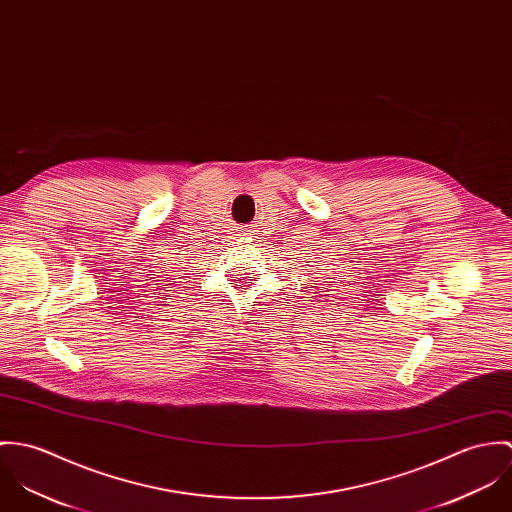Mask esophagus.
Segmentation results:
<instances>
[{
    "instance_id": "esophagus-1",
    "label": "esophagus",
    "mask_w": 512,
    "mask_h": 512,
    "mask_svg": "<svg viewBox=\"0 0 512 512\" xmlns=\"http://www.w3.org/2000/svg\"><path fill=\"white\" fill-rule=\"evenodd\" d=\"M239 231H241V229H239ZM241 235H251V229L243 228V231H241Z\"/></svg>"
}]
</instances>
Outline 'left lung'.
<instances>
[{"instance_id":"1","label":"left lung","mask_w":512,"mask_h":512,"mask_svg":"<svg viewBox=\"0 0 512 512\" xmlns=\"http://www.w3.org/2000/svg\"><path fill=\"white\" fill-rule=\"evenodd\" d=\"M308 288H312V286H308Z\"/></svg>"}]
</instances>
